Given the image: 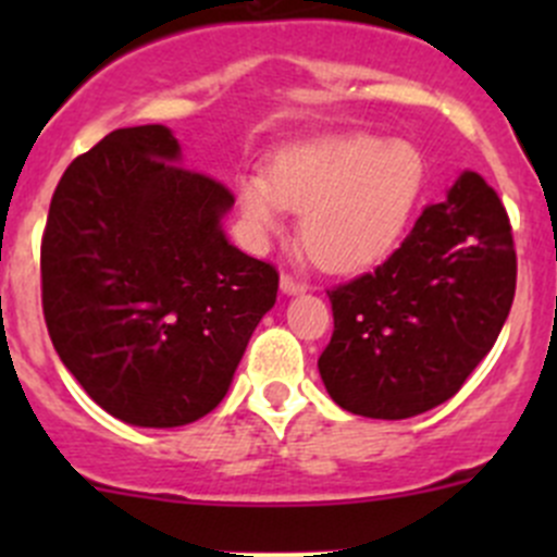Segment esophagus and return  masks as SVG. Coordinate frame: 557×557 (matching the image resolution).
Segmentation results:
<instances>
[{
	"instance_id": "34e87169",
	"label": "esophagus",
	"mask_w": 557,
	"mask_h": 557,
	"mask_svg": "<svg viewBox=\"0 0 557 557\" xmlns=\"http://www.w3.org/2000/svg\"><path fill=\"white\" fill-rule=\"evenodd\" d=\"M280 288H283L285 296H299V294H305L307 285L301 283V280L290 277V274H283V277H280Z\"/></svg>"
}]
</instances>
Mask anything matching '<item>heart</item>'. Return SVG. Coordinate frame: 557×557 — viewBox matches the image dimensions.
<instances>
[{
  "label": "heart",
  "instance_id": "1",
  "mask_svg": "<svg viewBox=\"0 0 557 557\" xmlns=\"http://www.w3.org/2000/svg\"><path fill=\"white\" fill-rule=\"evenodd\" d=\"M429 183L423 150L372 132L329 134L285 148L269 170L239 180V210L256 243L301 212L307 256L329 272H358L383 261L412 221Z\"/></svg>",
  "mask_w": 557,
  "mask_h": 557
}]
</instances>
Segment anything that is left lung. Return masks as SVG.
Instances as JSON below:
<instances>
[{
  "mask_svg": "<svg viewBox=\"0 0 557 557\" xmlns=\"http://www.w3.org/2000/svg\"><path fill=\"white\" fill-rule=\"evenodd\" d=\"M518 258L496 190L460 172L374 272L329 294L334 334L318 369L342 409L404 420L440 407L491 352Z\"/></svg>",
  "mask_w": 557,
  "mask_h": 557,
  "instance_id": "8db88e82",
  "label": "left lung"
}]
</instances>
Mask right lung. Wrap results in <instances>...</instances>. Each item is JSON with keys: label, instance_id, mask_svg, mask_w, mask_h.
<instances>
[{"label": "right lung", "instance_id": "obj_1", "mask_svg": "<svg viewBox=\"0 0 557 557\" xmlns=\"http://www.w3.org/2000/svg\"><path fill=\"white\" fill-rule=\"evenodd\" d=\"M234 196L183 166L172 128H115L66 166L42 237L61 363L112 418L177 429L223 401L277 272L228 243Z\"/></svg>", "mask_w": 557, "mask_h": 557}]
</instances>
